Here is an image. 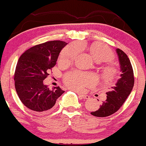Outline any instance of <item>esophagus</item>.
Wrapping results in <instances>:
<instances>
[{"label": "esophagus", "mask_w": 146, "mask_h": 146, "mask_svg": "<svg viewBox=\"0 0 146 146\" xmlns=\"http://www.w3.org/2000/svg\"><path fill=\"white\" fill-rule=\"evenodd\" d=\"M79 97H80L81 98H83V99L87 100L90 98V96H88V95H86V94H82V93H78Z\"/></svg>", "instance_id": "34e87169"}]
</instances>
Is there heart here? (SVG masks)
<instances>
[{"instance_id":"1","label":"heart","mask_w":146,"mask_h":146,"mask_svg":"<svg viewBox=\"0 0 146 146\" xmlns=\"http://www.w3.org/2000/svg\"><path fill=\"white\" fill-rule=\"evenodd\" d=\"M91 53L96 62H108L113 58V54L107 46L103 44H97L90 49ZM78 49L74 46L66 47L61 51L59 56V62L62 64H70L74 60L77 55ZM115 69L111 66L104 68L103 78L106 82H111L115 75ZM97 78L93 74L86 73L81 71H73L68 73L65 77V82L70 88L73 90H82L86 86L93 85Z\"/></svg>"}]
</instances>
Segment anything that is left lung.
<instances>
[{
	"instance_id": "obj_1",
	"label": "left lung",
	"mask_w": 146,
	"mask_h": 146,
	"mask_svg": "<svg viewBox=\"0 0 146 146\" xmlns=\"http://www.w3.org/2000/svg\"><path fill=\"white\" fill-rule=\"evenodd\" d=\"M116 52L120 64V78L111 90L106 93L107 98L102 101L98 110L91 113L95 117H106L117 112L130 95L134 86V74L129 58L120 49H116Z\"/></svg>"
}]
</instances>
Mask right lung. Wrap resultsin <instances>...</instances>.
<instances>
[{
  "label": "right lung",
  "mask_w": 146,
  "mask_h": 146,
  "mask_svg": "<svg viewBox=\"0 0 146 146\" xmlns=\"http://www.w3.org/2000/svg\"><path fill=\"white\" fill-rule=\"evenodd\" d=\"M67 44L60 40L46 42L28 49L19 58L14 75L15 86L20 100L29 110L36 112L50 110L64 93L60 87L49 89L43 80Z\"/></svg>",
  "instance_id": "1"
}]
</instances>
